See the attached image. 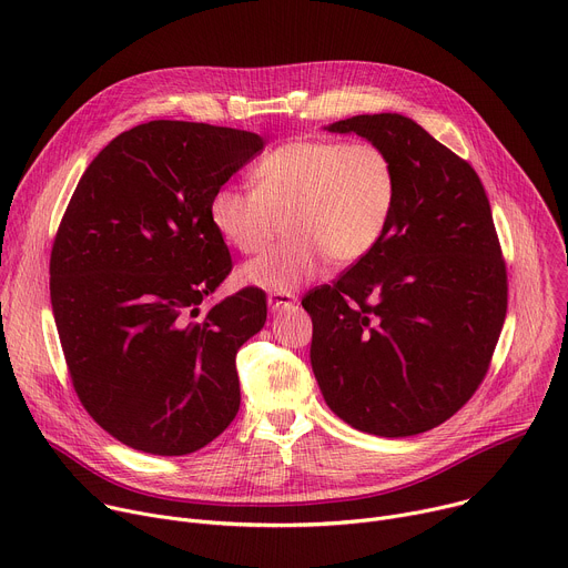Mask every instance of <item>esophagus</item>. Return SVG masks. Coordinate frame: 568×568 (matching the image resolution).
Masks as SVG:
<instances>
[{
	"label": "esophagus",
	"instance_id": "obj_1",
	"mask_svg": "<svg viewBox=\"0 0 568 568\" xmlns=\"http://www.w3.org/2000/svg\"><path fill=\"white\" fill-rule=\"evenodd\" d=\"M294 301H296V296L292 292H272L267 296V303H270L274 315H281V313L290 311V307H294Z\"/></svg>",
	"mask_w": 568,
	"mask_h": 568
}]
</instances>
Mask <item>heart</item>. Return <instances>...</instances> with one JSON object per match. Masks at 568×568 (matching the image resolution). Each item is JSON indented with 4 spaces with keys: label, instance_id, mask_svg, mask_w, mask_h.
Returning <instances> with one entry per match:
<instances>
[{
    "label": "heart",
    "instance_id": "obj_1",
    "mask_svg": "<svg viewBox=\"0 0 568 568\" xmlns=\"http://www.w3.org/2000/svg\"><path fill=\"white\" fill-rule=\"evenodd\" d=\"M255 187L222 185L211 196L213 229L240 253L263 251L287 211L290 237L242 267V281L287 292L331 257L353 265L376 248L396 203L389 153L369 140L294 138L253 168Z\"/></svg>",
    "mask_w": 568,
    "mask_h": 568
}]
</instances>
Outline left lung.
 I'll list each match as a JSON object with an SVG mask.
<instances>
[{"label": "left lung", "mask_w": 568, "mask_h": 568, "mask_svg": "<svg viewBox=\"0 0 568 568\" xmlns=\"http://www.w3.org/2000/svg\"><path fill=\"white\" fill-rule=\"evenodd\" d=\"M381 144L396 170L385 235L337 283L307 292L311 363L348 426L426 433L483 383L507 313V274L476 170L398 113L326 126Z\"/></svg>", "instance_id": "left-lung-1"}]
</instances>
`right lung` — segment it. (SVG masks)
<instances>
[{"instance_id": "right-lung-1", "label": "right lung", "mask_w": 568, "mask_h": 568, "mask_svg": "<svg viewBox=\"0 0 568 568\" xmlns=\"http://www.w3.org/2000/svg\"><path fill=\"white\" fill-rule=\"evenodd\" d=\"M265 140L153 120L120 133L83 172L49 261V292L74 392L122 444L187 455L240 409L237 348L265 326L244 287L213 305L231 253L209 205Z\"/></svg>"}]
</instances>
